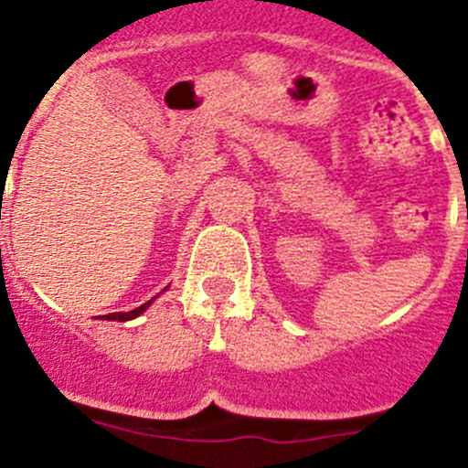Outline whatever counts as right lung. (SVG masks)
I'll return each instance as SVG.
<instances>
[{
	"instance_id": "1",
	"label": "right lung",
	"mask_w": 468,
	"mask_h": 468,
	"mask_svg": "<svg viewBox=\"0 0 468 468\" xmlns=\"http://www.w3.org/2000/svg\"><path fill=\"white\" fill-rule=\"evenodd\" d=\"M153 302H155V297L150 299V302H145L144 306L134 308V311H130V313H111V315H106V318H109V320H120V323H125V320H134L136 315H141V313H144L145 308H148Z\"/></svg>"
}]
</instances>
